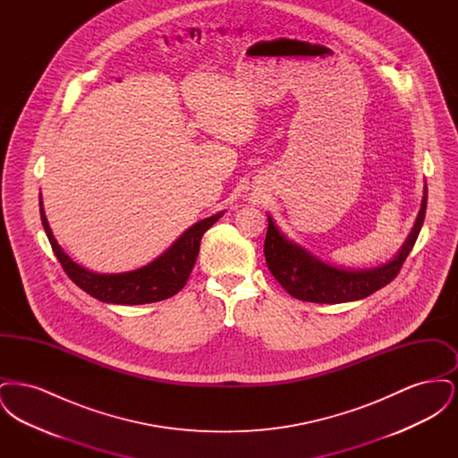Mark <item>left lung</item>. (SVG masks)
<instances>
[{
	"label": "left lung",
	"instance_id": "1",
	"mask_svg": "<svg viewBox=\"0 0 458 458\" xmlns=\"http://www.w3.org/2000/svg\"><path fill=\"white\" fill-rule=\"evenodd\" d=\"M428 206V187L414 228L393 261L376 269L345 271L312 258L302 247L284 239L267 216V233L264 240V258L267 269L284 290L299 301L316 304H344L360 301L386 286L396 278L407 256L411 254L422 228Z\"/></svg>",
	"mask_w": 458,
	"mask_h": 458
}]
</instances>
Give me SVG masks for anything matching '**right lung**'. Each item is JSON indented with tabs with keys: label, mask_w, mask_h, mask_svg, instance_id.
Masks as SVG:
<instances>
[{
	"label": "right lung",
	"mask_w": 458,
	"mask_h": 458,
	"mask_svg": "<svg viewBox=\"0 0 458 458\" xmlns=\"http://www.w3.org/2000/svg\"><path fill=\"white\" fill-rule=\"evenodd\" d=\"M41 206V221L56 259L65 269L68 278L90 297L108 304L139 305L159 302L176 295L185 284L196 264L202 235L221 218V213L202 219L189 228L174 245L156 261L120 275H98L72 261L53 237Z\"/></svg>",
	"instance_id": "add662e5"
}]
</instances>
